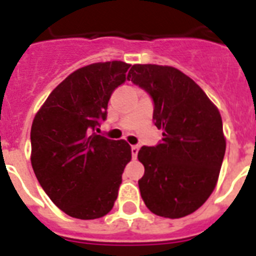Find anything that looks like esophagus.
<instances>
[{
	"instance_id": "esophagus-1",
	"label": "esophagus",
	"mask_w": 256,
	"mask_h": 256,
	"mask_svg": "<svg viewBox=\"0 0 256 256\" xmlns=\"http://www.w3.org/2000/svg\"><path fill=\"white\" fill-rule=\"evenodd\" d=\"M130 150H132V158H134V159H136V156H138V146H130Z\"/></svg>"
}]
</instances>
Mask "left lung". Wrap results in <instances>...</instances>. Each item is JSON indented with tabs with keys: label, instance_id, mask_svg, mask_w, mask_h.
I'll return each instance as SVG.
<instances>
[{
	"label": "left lung",
	"instance_id": "left-lung-1",
	"mask_svg": "<svg viewBox=\"0 0 256 256\" xmlns=\"http://www.w3.org/2000/svg\"><path fill=\"white\" fill-rule=\"evenodd\" d=\"M128 80L154 100V122L163 130L155 146H142L140 194L150 212L178 219L195 212L216 186L226 152L219 110L179 69L136 64Z\"/></svg>",
	"mask_w": 256,
	"mask_h": 256
}]
</instances>
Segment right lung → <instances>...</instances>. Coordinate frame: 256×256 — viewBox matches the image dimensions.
Instances as JSON below:
<instances>
[{"mask_svg": "<svg viewBox=\"0 0 256 256\" xmlns=\"http://www.w3.org/2000/svg\"><path fill=\"white\" fill-rule=\"evenodd\" d=\"M130 65L106 61L70 73L36 114L32 167L46 195L66 215L97 219L110 212L132 152L126 140L94 130L106 118L110 94Z\"/></svg>", "mask_w": 256, "mask_h": 256, "instance_id": "obj_1", "label": "right lung"}]
</instances>
